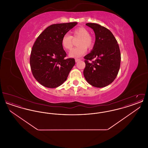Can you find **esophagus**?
Segmentation results:
<instances>
[{"instance_id": "obj_1", "label": "esophagus", "mask_w": 148, "mask_h": 148, "mask_svg": "<svg viewBox=\"0 0 148 148\" xmlns=\"http://www.w3.org/2000/svg\"><path fill=\"white\" fill-rule=\"evenodd\" d=\"M75 62H79L80 60V59H75Z\"/></svg>"}]
</instances>
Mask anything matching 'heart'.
I'll return each mask as SVG.
<instances>
[{"label": "heart", "mask_w": 148, "mask_h": 148, "mask_svg": "<svg viewBox=\"0 0 148 148\" xmlns=\"http://www.w3.org/2000/svg\"><path fill=\"white\" fill-rule=\"evenodd\" d=\"M73 36H72L68 33L65 34L62 39V45L64 49L69 50L73 45V38H79L77 43L78 47L71 50L69 53V56L74 58H80L86 52V48L90 49L92 47L93 39L89 35V32L84 27L74 29L73 31Z\"/></svg>", "instance_id": "obj_1"}]
</instances>
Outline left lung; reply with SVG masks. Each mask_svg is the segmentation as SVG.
I'll return each instance as SVG.
<instances>
[{
    "label": "left lung",
    "mask_w": 148,
    "mask_h": 148,
    "mask_svg": "<svg viewBox=\"0 0 148 148\" xmlns=\"http://www.w3.org/2000/svg\"><path fill=\"white\" fill-rule=\"evenodd\" d=\"M86 25L93 29L95 41L90 53L84 56V76L92 86L105 87L113 82L119 71V47L109 29L96 23H86Z\"/></svg>",
    "instance_id": "obj_1"
}]
</instances>
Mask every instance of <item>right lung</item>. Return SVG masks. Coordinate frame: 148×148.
Masks as SVG:
<instances>
[{"label":"right lung","mask_w":148,"mask_h":148,"mask_svg":"<svg viewBox=\"0 0 148 148\" xmlns=\"http://www.w3.org/2000/svg\"><path fill=\"white\" fill-rule=\"evenodd\" d=\"M77 22L53 24L37 38L31 51L30 65L35 79L42 86L55 88L66 80L75 62L65 59L66 53L62 45L63 35Z\"/></svg>","instance_id":"right-lung-1"}]
</instances>
